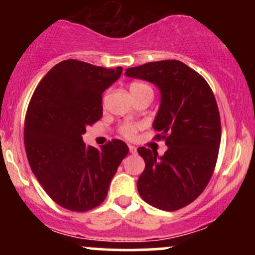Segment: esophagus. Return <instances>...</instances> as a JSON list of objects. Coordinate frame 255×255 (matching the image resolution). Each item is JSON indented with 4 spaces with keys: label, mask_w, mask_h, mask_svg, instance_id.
Here are the masks:
<instances>
[{
    "label": "esophagus",
    "mask_w": 255,
    "mask_h": 255,
    "mask_svg": "<svg viewBox=\"0 0 255 255\" xmlns=\"http://www.w3.org/2000/svg\"><path fill=\"white\" fill-rule=\"evenodd\" d=\"M128 148H129V153H132V154L137 153V148H135L134 145H128Z\"/></svg>",
    "instance_id": "obj_1"
}]
</instances>
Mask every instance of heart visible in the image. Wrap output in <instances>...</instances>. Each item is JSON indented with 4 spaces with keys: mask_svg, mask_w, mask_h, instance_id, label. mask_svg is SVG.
<instances>
[{
    "mask_svg": "<svg viewBox=\"0 0 255 255\" xmlns=\"http://www.w3.org/2000/svg\"><path fill=\"white\" fill-rule=\"evenodd\" d=\"M129 92L132 96H135V95H140V94H153V90L149 85L144 84V82H132L129 85ZM138 130V125L135 123H125V125L121 126L120 128V133L126 137L127 139H132V138L135 137Z\"/></svg>",
    "mask_w": 255,
    "mask_h": 255,
    "instance_id": "1",
    "label": "heart"
}]
</instances>
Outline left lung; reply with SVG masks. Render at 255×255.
I'll list each match as a JSON object with an SVG mask.
<instances>
[{"label":"left lung","mask_w":255,"mask_h":255,"mask_svg":"<svg viewBox=\"0 0 255 255\" xmlns=\"http://www.w3.org/2000/svg\"><path fill=\"white\" fill-rule=\"evenodd\" d=\"M126 75L155 85L161 94L153 122L168 150L163 156L145 146L138 153L145 169L138 179L140 197L151 206L175 211L191 204L207 186L218 156L221 118L206 80L179 60L128 68Z\"/></svg>","instance_id":"left-lung-1"}]
</instances>
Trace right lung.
<instances>
[{
  "label": "right lung",
  "instance_id": "obj_1",
  "mask_svg": "<svg viewBox=\"0 0 255 255\" xmlns=\"http://www.w3.org/2000/svg\"><path fill=\"white\" fill-rule=\"evenodd\" d=\"M69 59L38 84L24 121V146L33 174L50 199L75 212L104 202L112 177L129 149L112 139L86 146L82 134L102 117V94L122 74Z\"/></svg>",
  "mask_w": 255,
  "mask_h": 255
}]
</instances>
